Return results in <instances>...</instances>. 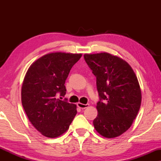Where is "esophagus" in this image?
<instances>
[{"label": "esophagus", "instance_id": "1", "mask_svg": "<svg viewBox=\"0 0 161 161\" xmlns=\"http://www.w3.org/2000/svg\"><path fill=\"white\" fill-rule=\"evenodd\" d=\"M77 105H78V108H80L81 109H84V108H86L89 107V104H83V103H78V104H77Z\"/></svg>", "mask_w": 161, "mask_h": 161}]
</instances>
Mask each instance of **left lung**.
<instances>
[{
    "label": "left lung",
    "mask_w": 161,
    "mask_h": 161,
    "mask_svg": "<svg viewBox=\"0 0 161 161\" xmlns=\"http://www.w3.org/2000/svg\"><path fill=\"white\" fill-rule=\"evenodd\" d=\"M83 57L96 77L100 97L94 128L105 138L117 137L130 127L140 109L142 92L137 77L126 61L108 53Z\"/></svg>",
    "instance_id": "left-lung-1"
}]
</instances>
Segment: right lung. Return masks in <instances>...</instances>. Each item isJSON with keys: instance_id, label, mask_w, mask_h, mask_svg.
<instances>
[{"instance_id": "obj_1", "label": "right lung", "mask_w": 161, "mask_h": 161, "mask_svg": "<svg viewBox=\"0 0 161 161\" xmlns=\"http://www.w3.org/2000/svg\"><path fill=\"white\" fill-rule=\"evenodd\" d=\"M81 56L52 53L37 59L26 72L21 90L22 104L31 124L46 137L62 135L76 115V105L57 96L64 97L65 81Z\"/></svg>"}]
</instances>
